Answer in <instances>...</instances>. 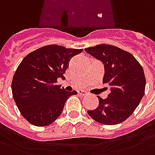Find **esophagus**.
I'll list each match as a JSON object with an SVG mask.
<instances>
[{
	"mask_svg": "<svg viewBox=\"0 0 155 155\" xmlns=\"http://www.w3.org/2000/svg\"><path fill=\"white\" fill-rule=\"evenodd\" d=\"M78 93L79 95H81V96H86V95L87 94L85 91H82V90H80V91H78Z\"/></svg>",
	"mask_w": 155,
	"mask_h": 155,
	"instance_id": "1",
	"label": "esophagus"
}]
</instances>
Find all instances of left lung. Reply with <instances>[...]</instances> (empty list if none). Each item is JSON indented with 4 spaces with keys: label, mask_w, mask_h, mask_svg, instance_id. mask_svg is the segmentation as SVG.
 <instances>
[{
    "label": "left lung",
    "mask_w": 155,
    "mask_h": 155,
    "mask_svg": "<svg viewBox=\"0 0 155 155\" xmlns=\"http://www.w3.org/2000/svg\"><path fill=\"white\" fill-rule=\"evenodd\" d=\"M85 51L102 62L105 68L103 83L110 87L106 99L97 97L99 105L87 110L91 118L103 125H117L125 121L135 111L144 97V70L129 52L110 45H98Z\"/></svg>",
    "instance_id": "left-lung-1"
}]
</instances>
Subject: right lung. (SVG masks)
<instances>
[{
  "label": "right lung",
  "instance_id": "add662e5",
  "mask_svg": "<svg viewBox=\"0 0 155 155\" xmlns=\"http://www.w3.org/2000/svg\"><path fill=\"white\" fill-rule=\"evenodd\" d=\"M82 49L57 45L44 46L24 58L14 74L11 89L20 114L30 124L46 126L60 116L65 102L77 91L57 85L64 78L70 59Z\"/></svg>",
  "mask_w": 155,
  "mask_h": 155
}]
</instances>
